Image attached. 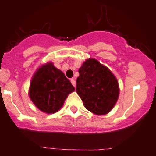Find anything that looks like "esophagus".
Masks as SVG:
<instances>
[{"mask_svg": "<svg viewBox=\"0 0 156 156\" xmlns=\"http://www.w3.org/2000/svg\"><path fill=\"white\" fill-rule=\"evenodd\" d=\"M71 83H72V84H73V86L75 87V86H76V82H75V80L74 79V78H72L71 79Z\"/></svg>", "mask_w": 156, "mask_h": 156, "instance_id": "34e87169", "label": "esophagus"}]
</instances>
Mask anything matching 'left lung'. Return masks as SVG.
Returning <instances> with one entry per match:
<instances>
[{"mask_svg": "<svg viewBox=\"0 0 156 156\" xmlns=\"http://www.w3.org/2000/svg\"><path fill=\"white\" fill-rule=\"evenodd\" d=\"M78 73L76 92L84 107L97 115L108 114L119 96L117 78L107 67L95 59L87 60Z\"/></svg>", "mask_w": 156, "mask_h": 156, "instance_id": "obj_1", "label": "left lung"}]
</instances>
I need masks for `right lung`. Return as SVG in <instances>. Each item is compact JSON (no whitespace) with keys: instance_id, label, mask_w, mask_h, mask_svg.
I'll return each mask as SVG.
<instances>
[{"instance_id":"add662e5","label":"right lung","mask_w":156,"mask_h":156,"mask_svg":"<svg viewBox=\"0 0 156 156\" xmlns=\"http://www.w3.org/2000/svg\"><path fill=\"white\" fill-rule=\"evenodd\" d=\"M75 87L60 70L51 63L42 66L34 75L29 96L40 111L53 114L61 108Z\"/></svg>"}]
</instances>
